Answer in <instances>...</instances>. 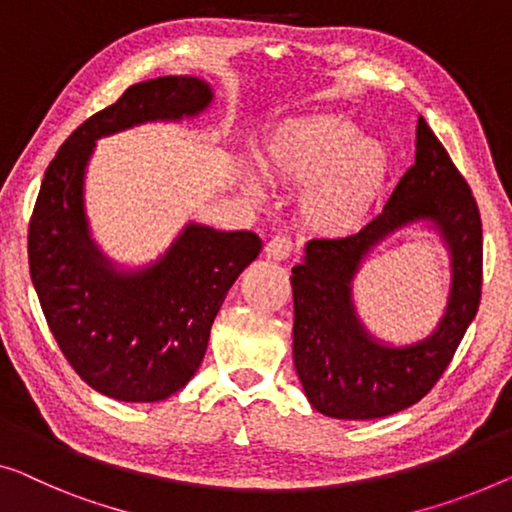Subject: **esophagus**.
<instances>
[{
	"instance_id": "esophagus-1",
	"label": "esophagus",
	"mask_w": 512,
	"mask_h": 512,
	"mask_svg": "<svg viewBox=\"0 0 512 512\" xmlns=\"http://www.w3.org/2000/svg\"><path fill=\"white\" fill-rule=\"evenodd\" d=\"M292 250H294L292 239L285 234H276L269 243H266L264 253L269 259H273V262H282V259H287L289 255H292Z\"/></svg>"
}]
</instances>
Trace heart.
Segmentation results:
<instances>
[{
  "label": "heart",
  "mask_w": 512,
  "mask_h": 512,
  "mask_svg": "<svg viewBox=\"0 0 512 512\" xmlns=\"http://www.w3.org/2000/svg\"><path fill=\"white\" fill-rule=\"evenodd\" d=\"M255 156L266 181L305 183L299 200L303 223L329 239L361 230L391 172L384 144L358 135L352 121L338 114L282 121L264 137Z\"/></svg>",
  "instance_id": "heart-1"
}]
</instances>
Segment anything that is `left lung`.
Listing matches in <instances>:
<instances>
[{
  "mask_svg": "<svg viewBox=\"0 0 512 512\" xmlns=\"http://www.w3.org/2000/svg\"><path fill=\"white\" fill-rule=\"evenodd\" d=\"M416 219H430L452 250V299L430 339L407 348L381 346L357 322L351 280L370 247ZM480 289L483 225L476 197L418 117L416 163L384 211L352 236L308 241L303 264L292 269L294 365L312 407L331 418L370 421L423 400L476 317Z\"/></svg>",
  "mask_w": 512,
  "mask_h": 512,
  "instance_id": "obj_1",
  "label": "left lung"
}]
</instances>
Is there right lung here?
<instances>
[{"instance_id":"obj_1","label":"right lung","mask_w":512,"mask_h":512,"mask_svg":"<svg viewBox=\"0 0 512 512\" xmlns=\"http://www.w3.org/2000/svg\"><path fill=\"white\" fill-rule=\"evenodd\" d=\"M211 98L207 82L190 75L137 82L68 135L38 190L27 253L45 322L80 379L114 400L158 402L188 384L220 305L262 241L253 232L190 223L156 264L114 271L89 239L87 160L98 137L144 121L193 117Z\"/></svg>"}]
</instances>
